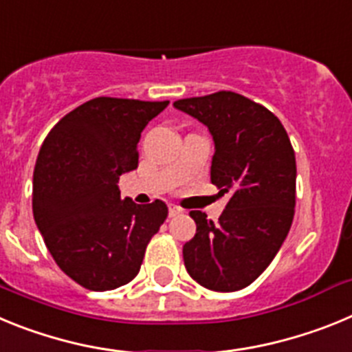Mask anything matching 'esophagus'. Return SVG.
<instances>
[{
	"mask_svg": "<svg viewBox=\"0 0 352 352\" xmlns=\"http://www.w3.org/2000/svg\"><path fill=\"white\" fill-rule=\"evenodd\" d=\"M179 213H182V208L173 206V204H170V206H169V217H178Z\"/></svg>",
	"mask_w": 352,
	"mask_h": 352,
	"instance_id": "obj_1",
	"label": "esophagus"
}]
</instances>
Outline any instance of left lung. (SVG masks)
<instances>
[{"label":"left lung","mask_w":352,"mask_h":352,"mask_svg":"<svg viewBox=\"0 0 352 352\" xmlns=\"http://www.w3.org/2000/svg\"><path fill=\"white\" fill-rule=\"evenodd\" d=\"M197 118L214 141L211 183L229 194L219 222L190 211L195 236L183 245L188 275L211 291L247 287L268 268L291 229L296 158L280 120L234 91L174 102Z\"/></svg>","instance_id":"left-lung-1"}]
</instances>
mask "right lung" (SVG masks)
<instances>
[{
  "mask_svg": "<svg viewBox=\"0 0 352 352\" xmlns=\"http://www.w3.org/2000/svg\"><path fill=\"white\" fill-rule=\"evenodd\" d=\"M169 102L98 96L61 118L40 148L33 217L52 259L89 291L135 278L149 239L167 219L166 203L121 199L118 179L138 169V142Z\"/></svg>",
  "mask_w": 352,
  "mask_h": 352,
  "instance_id": "right-lung-1",
  "label": "right lung"
}]
</instances>
